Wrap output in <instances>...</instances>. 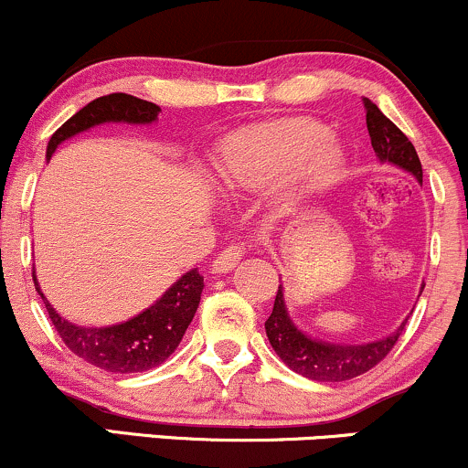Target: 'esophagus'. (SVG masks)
I'll list each match as a JSON object with an SVG mask.
<instances>
[{"mask_svg":"<svg viewBox=\"0 0 468 468\" xmlns=\"http://www.w3.org/2000/svg\"><path fill=\"white\" fill-rule=\"evenodd\" d=\"M241 257H244V249H241L239 244L229 246V249L219 252V255L216 257V261H213V266H211L213 272H229V271H233V268L239 264Z\"/></svg>","mask_w":468,"mask_h":468,"instance_id":"1","label":"esophagus"}]
</instances>
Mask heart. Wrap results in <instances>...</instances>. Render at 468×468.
<instances>
[{"label":"heart","mask_w":468,"mask_h":468,"mask_svg":"<svg viewBox=\"0 0 468 468\" xmlns=\"http://www.w3.org/2000/svg\"><path fill=\"white\" fill-rule=\"evenodd\" d=\"M343 169L341 147L314 118H283L235 133L219 149L216 180L224 189L255 191L275 180V200L297 208L330 189Z\"/></svg>","instance_id":"heart-1"}]
</instances>
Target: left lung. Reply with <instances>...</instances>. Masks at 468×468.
<instances>
[{
    "mask_svg": "<svg viewBox=\"0 0 468 468\" xmlns=\"http://www.w3.org/2000/svg\"><path fill=\"white\" fill-rule=\"evenodd\" d=\"M365 103V121H367L369 141L380 163H389L410 171V174L422 185V165L410 138L402 133L383 112L369 99ZM407 321H402L394 335L378 338L361 346H341V343H327L319 338L308 336L294 325L290 319L286 302H283V288L279 283L275 305L266 319V336L271 341L277 356L288 365L292 372L305 376L310 380L321 383H341V380L356 378L369 369L376 367L396 346L399 336L405 330Z\"/></svg>",
    "mask_w": 468,
    "mask_h": 468,
    "instance_id": "left-lung-1",
    "label": "left lung"
}]
</instances>
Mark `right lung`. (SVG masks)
I'll return each mask as SVG.
<instances>
[{"instance_id": "add662e5", "label": "right lung", "mask_w": 468, "mask_h": 468, "mask_svg": "<svg viewBox=\"0 0 468 468\" xmlns=\"http://www.w3.org/2000/svg\"><path fill=\"white\" fill-rule=\"evenodd\" d=\"M158 112L160 107L155 103L136 99L132 94L116 92L101 96V99H94L92 103L85 105L83 110H79L72 118H68L52 133L46 149V158L50 160L58 144L90 130V127L103 125V122L149 125L158 118ZM32 279H35L37 292L44 299L48 316H50L57 335L66 343L68 350L94 365V367L114 374L147 372V369L165 363L180 346L182 336H185L186 327H189L193 314L200 305L204 288L202 275L197 272V268H193L166 290L158 302L125 324L110 327H83L63 319L44 297L35 272H32Z\"/></svg>"}]
</instances>
